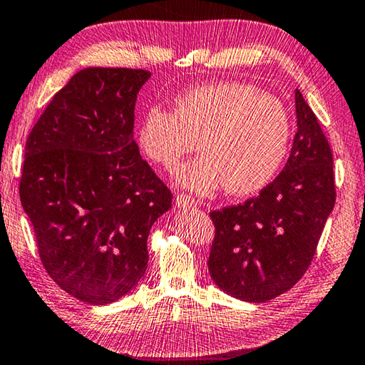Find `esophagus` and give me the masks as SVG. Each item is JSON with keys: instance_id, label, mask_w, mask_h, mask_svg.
<instances>
[{"instance_id": "esophagus-1", "label": "esophagus", "mask_w": 365, "mask_h": 365, "mask_svg": "<svg viewBox=\"0 0 365 365\" xmlns=\"http://www.w3.org/2000/svg\"><path fill=\"white\" fill-rule=\"evenodd\" d=\"M175 205L177 207L185 209V207H195L196 206V200L191 195H177L175 196Z\"/></svg>"}]
</instances>
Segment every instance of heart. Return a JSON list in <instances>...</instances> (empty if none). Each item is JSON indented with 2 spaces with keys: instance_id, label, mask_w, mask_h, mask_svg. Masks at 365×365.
<instances>
[{
  "instance_id": "1",
  "label": "heart",
  "mask_w": 365,
  "mask_h": 365,
  "mask_svg": "<svg viewBox=\"0 0 365 365\" xmlns=\"http://www.w3.org/2000/svg\"><path fill=\"white\" fill-rule=\"evenodd\" d=\"M292 138V119L279 98L242 82L201 85L178 95L174 110L146 109L138 127L145 156L174 170L200 148L205 154L182 165L177 183L209 195L225 185L232 195L262 190L280 170Z\"/></svg>"
}]
</instances>
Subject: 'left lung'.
I'll return each mask as SVG.
<instances>
[{"mask_svg": "<svg viewBox=\"0 0 365 365\" xmlns=\"http://www.w3.org/2000/svg\"><path fill=\"white\" fill-rule=\"evenodd\" d=\"M294 101L298 132L285 169L243 205L211 212L209 274L242 301L265 302L298 283L335 206L330 145L299 90Z\"/></svg>", "mask_w": 365, "mask_h": 365, "instance_id": "8db88e82", "label": "left lung"}]
</instances>
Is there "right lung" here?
<instances>
[{
  "label": "right lung",
  "mask_w": 365,
  "mask_h": 365,
  "mask_svg": "<svg viewBox=\"0 0 365 365\" xmlns=\"http://www.w3.org/2000/svg\"><path fill=\"white\" fill-rule=\"evenodd\" d=\"M151 72L86 67L53 96L26 143L21 202L48 275L83 302L120 299L148 267V235L172 193L133 140Z\"/></svg>",
  "instance_id": "1"
}]
</instances>
